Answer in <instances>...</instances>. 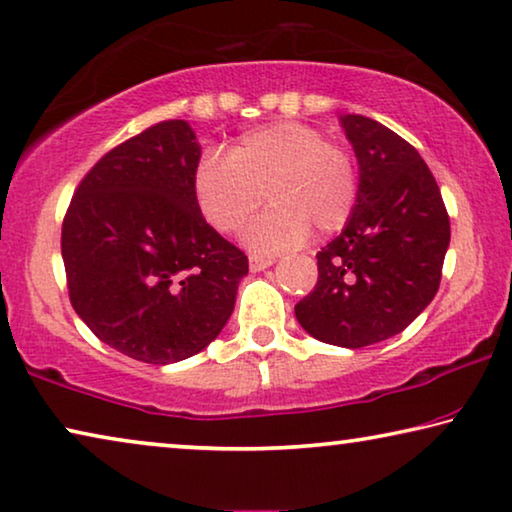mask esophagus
Instances as JSON below:
<instances>
[{
  "mask_svg": "<svg viewBox=\"0 0 512 512\" xmlns=\"http://www.w3.org/2000/svg\"><path fill=\"white\" fill-rule=\"evenodd\" d=\"M248 264H250V271L259 273V271L269 269V266L273 264V259H271V257H250Z\"/></svg>",
  "mask_w": 512,
  "mask_h": 512,
  "instance_id": "obj_1",
  "label": "esophagus"
}]
</instances>
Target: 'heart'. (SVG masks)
Returning a JSON list of instances; mask_svg holds the SVG:
<instances>
[{
	"mask_svg": "<svg viewBox=\"0 0 512 512\" xmlns=\"http://www.w3.org/2000/svg\"><path fill=\"white\" fill-rule=\"evenodd\" d=\"M193 190L202 216L223 234L239 232L266 193L271 209L248 227L243 246L271 257L303 246L312 227L342 230L358 202V170L317 128L282 121L246 133L230 154H204Z\"/></svg>",
	"mask_w": 512,
	"mask_h": 512,
	"instance_id": "b5f03b06",
	"label": "heart"
}]
</instances>
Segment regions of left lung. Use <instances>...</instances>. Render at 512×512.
<instances>
[{"instance_id": "8db88e82", "label": "left lung", "mask_w": 512, "mask_h": 512, "mask_svg": "<svg viewBox=\"0 0 512 512\" xmlns=\"http://www.w3.org/2000/svg\"><path fill=\"white\" fill-rule=\"evenodd\" d=\"M340 126L358 163V202L340 236L317 253L319 278L296 303L312 338L368 347L407 329L439 289L451 223L421 154L361 114Z\"/></svg>"}]
</instances>
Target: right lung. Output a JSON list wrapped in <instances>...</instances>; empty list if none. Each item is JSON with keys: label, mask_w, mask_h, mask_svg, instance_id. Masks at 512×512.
Instances as JSON below:
<instances>
[{"label": "right lung", "mask_w": 512, "mask_h": 512, "mask_svg": "<svg viewBox=\"0 0 512 512\" xmlns=\"http://www.w3.org/2000/svg\"><path fill=\"white\" fill-rule=\"evenodd\" d=\"M202 147L188 121L108 151L61 227L68 296L98 340L142 363L200 354L230 319L248 257L197 207Z\"/></svg>", "instance_id": "add662e5"}]
</instances>
